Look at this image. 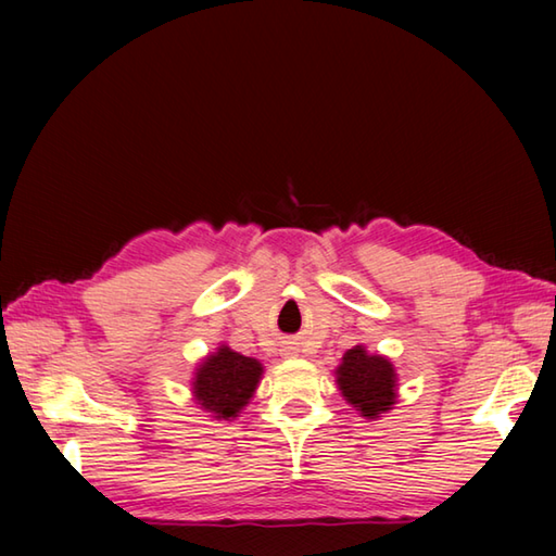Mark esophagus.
<instances>
[{"label": "esophagus", "mask_w": 556, "mask_h": 556, "mask_svg": "<svg viewBox=\"0 0 556 556\" xmlns=\"http://www.w3.org/2000/svg\"><path fill=\"white\" fill-rule=\"evenodd\" d=\"M289 355H293V348H289Z\"/></svg>", "instance_id": "esophagus-1"}]
</instances>
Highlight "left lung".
I'll return each instance as SVG.
<instances>
[{
	"mask_svg": "<svg viewBox=\"0 0 556 556\" xmlns=\"http://www.w3.org/2000/svg\"><path fill=\"white\" fill-rule=\"evenodd\" d=\"M337 383L348 405H353L359 417L377 419L395 405V367L383 355L367 353L365 345L345 351L337 367Z\"/></svg>",
	"mask_w": 556,
	"mask_h": 556,
	"instance_id": "1",
	"label": "left lung"
}]
</instances>
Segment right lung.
Returning <instances> with one entry per match:
<instances>
[{"label":"right lung","instance_id":"1","mask_svg":"<svg viewBox=\"0 0 556 556\" xmlns=\"http://www.w3.org/2000/svg\"><path fill=\"white\" fill-rule=\"evenodd\" d=\"M263 377V365L253 357L219 345L203 359L191 381L193 400L215 419H235L249 405Z\"/></svg>","mask_w":556,"mask_h":556}]
</instances>
